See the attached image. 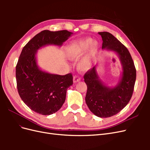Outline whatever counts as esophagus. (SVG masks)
I'll use <instances>...</instances> for the list:
<instances>
[{
  "label": "esophagus",
  "mask_w": 150,
  "mask_h": 150,
  "mask_svg": "<svg viewBox=\"0 0 150 150\" xmlns=\"http://www.w3.org/2000/svg\"><path fill=\"white\" fill-rule=\"evenodd\" d=\"M81 81V78L78 76V75H75L73 77V81L74 83H76V82H78V81Z\"/></svg>",
  "instance_id": "1"
}]
</instances>
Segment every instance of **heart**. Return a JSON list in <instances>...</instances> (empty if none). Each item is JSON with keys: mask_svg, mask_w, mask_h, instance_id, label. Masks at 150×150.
I'll use <instances>...</instances> for the list:
<instances>
[{"mask_svg": "<svg viewBox=\"0 0 150 150\" xmlns=\"http://www.w3.org/2000/svg\"><path fill=\"white\" fill-rule=\"evenodd\" d=\"M89 46L88 54H86L79 64L81 70L86 71L90 67L91 59L98 48V43L95 41L93 42V40L90 38L84 39L72 44L67 49V56L72 60H78L84 55Z\"/></svg>", "mask_w": 150, "mask_h": 150, "instance_id": "1", "label": "heart"}]
</instances>
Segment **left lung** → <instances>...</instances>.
<instances>
[{
  "label": "left lung",
  "mask_w": 150,
  "mask_h": 150,
  "mask_svg": "<svg viewBox=\"0 0 150 150\" xmlns=\"http://www.w3.org/2000/svg\"><path fill=\"white\" fill-rule=\"evenodd\" d=\"M98 34L102 38V48L118 54L123 71L118 84L114 88H110L99 81L96 66L88 70L84 76L88 87L85 100L95 115L108 117L118 113L129 103L133 93L137 71L129 51L120 40L108 32Z\"/></svg>",
  "instance_id": "left-lung-1"
}]
</instances>
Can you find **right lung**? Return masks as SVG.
<instances>
[{
	"instance_id": "1",
	"label": "right lung",
	"mask_w": 150,
	"mask_h": 150,
	"mask_svg": "<svg viewBox=\"0 0 150 150\" xmlns=\"http://www.w3.org/2000/svg\"><path fill=\"white\" fill-rule=\"evenodd\" d=\"M72 33L67 30H44L23 47L16 68L18 93L31 110L42 115L57 112L66 100L67 88L73 84L71 73L61 76L49 74L36 64L38 49L48 44L61 46Z\"/></svg>"
}]
</instances>
